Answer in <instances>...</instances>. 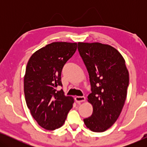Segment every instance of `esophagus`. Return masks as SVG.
I'll return each mask as SVG.
<instances>
[{
  "label": "esophagus",
  "mask_w": 147,
  "mask_h": 147,
  "mask_svg": "<svg viewBox=\"0 0 147 147\" xmlns=\"http://www.w3.org/2000/svg\"><path fill=\"white\" fill-rule=\"evenodd\" d=\"M75 100L76 102L80 103V102H83L86 100V98L84 96H76L75 98Z\"/></svg>",
  "instance_id": "34e87169"
}]
</instances>
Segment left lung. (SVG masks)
I'll use <instances>...</instances> for the list:
<instances>
[{"label":"left lung","mask_w":147,"mask_h":147,"mask_svg":"<svg viewBox=\"0 0 147 147\" xmlns=\"http://www.w3.org/2000/svg\"><path fill=\"white\" fill-rule=\"evenodd\" d=\"M80 55L89 74L93 106L90 117L84 119L93 132H102L113 125L125 102L129 74L121 54L112 46L100 43H78Z\"/></svg>","instance_id":"1"}]
</instances>
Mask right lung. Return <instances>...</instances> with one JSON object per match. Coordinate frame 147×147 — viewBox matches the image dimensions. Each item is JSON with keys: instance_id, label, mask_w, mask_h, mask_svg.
Here are the masks:
<instances>
[{"instance_id": "right-lung-1", "label": "right lung", "mask_w": 147, "mask_h": 147, "mask_svg": "<svg viewBox=\"0 0 147 147\" xmlns=\"http://www.w3.org/2000/svg\"><path fill=\"white\" fill-rule=\"evenodd\" d=\"M76 43L53 42L35 52L24 77L27 107L38 124L48 130L61 127L73 106L74 98L64 95L61 71L77 49Z\"/></svg>"}]
</instances>
